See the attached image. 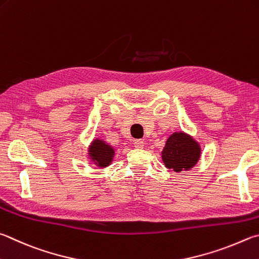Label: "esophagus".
Here are the masks:
<instances>
[{
    "instance_id": "34e87169",
    "label": "esophagus",
    "mask_w": 259,
    "mask_h": 259,
    "mask_svg": "<svg viewBox=\"0 0 259 259\" xmlns=\"http://www.w3.org/2000/svg\"><path fill=\"white\" fill-rule=\"evenodd\" d=\"M144 140H142V139H136V140H134V145H135V147L136 148H143L144 147Z\"/></svg>"
}]
</instances>
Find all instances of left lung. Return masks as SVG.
I'll return each instance as SVG.
<instances>
[{
    "mask_svg": "<svg viewBox=\"0 0 259 259\" xmlns=\"http://www.w3.org/2000/svg\"><path fill=\"white\" fill-rule=\"evenodd\" d=\"M200 147L190 136L175 133L166 140L162 152V159L165 166L180 172L190 168L198 162Z\"/></svg>",
    "mask_w": 259,
    "mask_h": 259,
    "instance_id": "8db88e82",
    "label": "left lung"
}]
</instances>
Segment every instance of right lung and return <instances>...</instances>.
<instances>
[{
    "instance_id": "1",
    "label": "right lung",
    "mask_w": 259,
    "mask_h": 259,
    "mask_svg": "<svg viewBox=\"0 0 259 259\" xmlns=\"http://www.w3.org/2000/svg\"><path fill=\"white\" fill-rule=\"evenodd\" d=\"M89 156L95 162L97 166L105 167L110 165L114 156V149L110 145L105 144L100 139H96L89 148Z\"/></svg>"
}]
</instances>
